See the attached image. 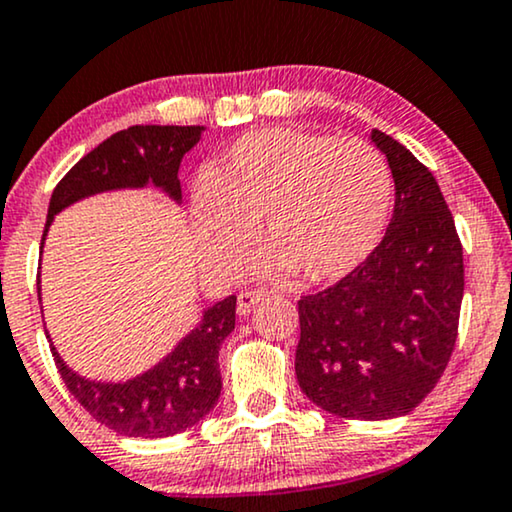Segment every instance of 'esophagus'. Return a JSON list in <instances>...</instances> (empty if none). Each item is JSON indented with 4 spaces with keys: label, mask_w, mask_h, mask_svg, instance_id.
<instances>
[{
    "label": "esophagus",
    "mask_w": 512,
    "mask_h": 512,
    "mask_svg": "<svg viewBox=\"0 0 512 512\" xmlns=\"http://www.w3.org/2000/svg\"><path fill=\"white\" fill-rule=\"evenodd\" d=\"M264 297H267L264 290H243V293L238 295V314H241V316L250 314V309L255 307V304L260 300H264Z\"/></svg>",
    "instance_id": "34e87169"
}]
</instances>
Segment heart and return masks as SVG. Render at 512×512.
Masks as SVG:
<instances>
[{"label":"heart","mask_w":512,"mask_h":512,"mask_svg":"<svg viewBox=\"0 0 512 512\" xmlns=\"http://www.w3.org/2000/svg\"><path fill=\"white\" fill-rule=\"evenodd\" d=\"M392 172L366 141L267 127L238 137L193 186L191 212L203 262L238 274L260 219L267 264L304 283L357 271L385 234Z\"/></svg>","instance_id":"1"}]
</instances>
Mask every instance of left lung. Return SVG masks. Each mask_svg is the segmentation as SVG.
Listing matches in <instances>:
<instances>
[{"label":"left lung","mask_w":512,"mask_h":512,"mask_svg":"<svg viewBox=\"0 0 512 512\" xmlns=\"http://www.w3.org/2000/svg\"><path fill=\"white\" fill-rule=\"evenodd\" d=\"M394 179L385 238L357 271L304 295L295 373L323 411L399 418L442 378L458 335L463 248L435 177L409 148L373 129Z\"/></svg>","instance_id":"left-lung-1"}]
</instances>
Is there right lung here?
<instances>
[{
    "label": "right lung",
    "mask_w": 512,
    "mask_h": 512,
    "mask_svg": "<svg viewBox=\"0 0 512 512\" xmlns=\"http://www.w3.org/2000/svg\"><path fill=\"white\" fill-rule=\"evenodd\" d=\"M200 132V125H134L113 134L58 181L44 236L54 215L94 193L153 184L179 203L181 158L198 144ZM234 326L236 295H229L205 309L203 321L163 361L127 383L87 380L63 364L54 345L51 354L70 394L94 420L118 435L158 439L189 430L215 409L222 392L219 345Z\"/></svg>",
    "instance_id": "obj_1"
}]
</instances>
